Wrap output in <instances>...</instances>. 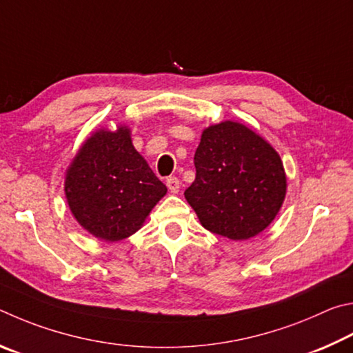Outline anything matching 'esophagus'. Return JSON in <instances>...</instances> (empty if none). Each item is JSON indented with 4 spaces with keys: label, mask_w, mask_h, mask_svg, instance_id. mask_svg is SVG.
Listing matches in <instances>:
<instances>
[{
    "label": "esophagus",
    "mask_w": 353,
    "mask_h": 353,
    "mask_svg": "<svg viewBox=\"0 0 353 353\" xmlns=\"http://www.w3.org/2000/svg\"><path fill=\"white\" fill-rule=\"evenodd\" d=\"M165 184H167V188H169V190H170L172 194H178V192H180L181 183H180V180H178L176 176H169V178H167Z\"/></svg>",
    "instance_id": "esophagus-1"
}]
</instances>
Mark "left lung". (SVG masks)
<instances>
[{"label": "left lung", "mask_w": 353, "mask_h": 353, "mask_svg": "<svg viewBox=\"0 0 353 353\" xmlns=\"http://www.w3.org/2000/svg\"><path fill=\"white\" fill-rule=\"evenodd\" d=\"M194 164L195 181L184 196L208 231L246 240L279 212L287 190L283 164L248 127L226 121L206 128Z\"/></svg>", "instance_id": "obj_1"}]
</instances>
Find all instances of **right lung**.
Here are the masks:
<instances>
[{
  "label": "right lung",
  "instance_id": "1",
  "mask_svg": "<svg viewBox=\"0 0 353 353\" xmlns=\"http://www.w3.org/2000/svg\"><path fill=\"white\" fill-rule=\"evenodd\" d=\"M74 217L92 236L117 242L136 232L167 188L134 150L130 130H99L85 141L66 172Z\"/></svg>",
  "mask_w": 353,
  "mask_h": 353
}]
</instances>
